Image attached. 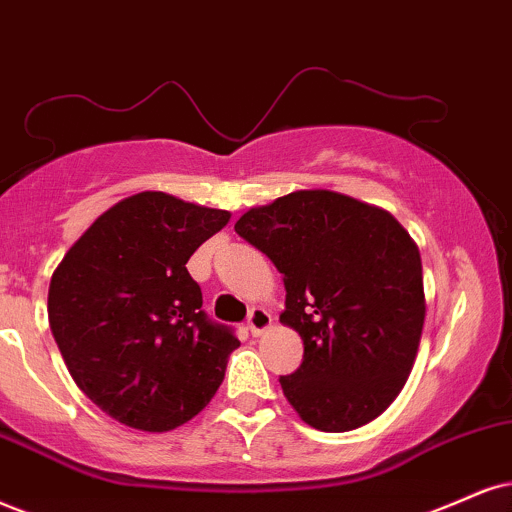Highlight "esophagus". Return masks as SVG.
Segmentation results:
<instances>
[{"mask_svg": "<svg viewBox=\"0 0 512 512\" xmlns=\"http://www.w3.org/2000/svg\"><path fill=\"white\" fill-rule=\"evenodd\" d=\"M246 325H249L251 334H254V337H258V334H263L270 325H273V315H270L266 308H251Z\"/></svg>", "mask_w": 512, "mask_h": 512, "instance_id": "34e87169", "label": "esophagus"}]
</instances>
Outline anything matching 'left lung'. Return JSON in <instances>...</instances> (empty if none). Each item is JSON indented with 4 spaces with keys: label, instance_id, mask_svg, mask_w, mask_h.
<instances>
[{
    "label": "left lung",
    "instance_id": "8db88e82",
    "mask_svg": "<svg viewBox=\"0 0 512 512\" xmlns=\"http://www.w3.org/2000/svg\"><path fill=\"white\" fill-rule=\"evenodd\" d=\"M235 232L285 280L280 323L304 339V361L280 384L299 418L349 432L382 415L425 325L420 251L399 220L330 189H299L246 211Z\"/></svg>",
    "mask_w": 512,
    "mask_h": 512
}]
</instances>
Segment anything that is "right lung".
Returning <instances> with one entry per match:
<instances>
[{"instance_id": "obj_1", "label": "right lung", "mask_w": 512, "mask_h": 512, "mask_svg": "<svg viewBox=\"0 0 512 512\" xmlns=\"http://www.w3.org/2000/svg\"><path fill=\"white\" fill-rule=\"evenodd\" d=\"M230 213L163 192L118 201L49 282V327L75 384L123 425L168 432L225 377L235 332L201 311L187 261Z\"/></svg>"}]
</instances>
